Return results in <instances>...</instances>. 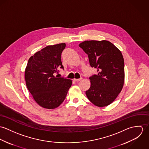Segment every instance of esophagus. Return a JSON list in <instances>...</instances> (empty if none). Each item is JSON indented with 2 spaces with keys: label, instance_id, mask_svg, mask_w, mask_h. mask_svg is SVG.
<instances>
[{
  "label": "esophagus",
  "instance_id": "1",
  "mask_svg": "<svg viewBox=\"0 0 149 149\" xmlns=\"http://www.w3.org/2000/svg\"><path fill=\"white\" fill-rule=\"evenodd\" d=\"M81 79H82L81 78V79H74V81H76V82H78V81H80Z\"/></svg>",
  "mask_w": 149,
  "mask_h": 149
}]
</instances>
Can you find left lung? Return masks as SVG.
<instances>
[{"instance_id": "left-lung-1", "label": "left lung", "mask_w": 149, "mask_h": 149, "mask_svg": "<svg viewBox=\"0 0 149 149\" xmlns=\"http://www.w3.org/2000/svg\"><path fill=\"white\" fill-rule=\"evenodd\" d=\"M79 46L88 54L90 65L98 72L89 77L91 86L86 91V95L94 105L107 106L115 100L123 86V55L113 44L106 40L85 41Z\"/></svg>"}]
</instances>
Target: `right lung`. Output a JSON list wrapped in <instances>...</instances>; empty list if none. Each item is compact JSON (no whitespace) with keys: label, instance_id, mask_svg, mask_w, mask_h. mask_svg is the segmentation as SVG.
Segmentation results:
<instances>
[{"label":"right lung","instance_id":"1","mask_svg":"<svg viewBox=\"0 0 149 149\" xmlns=\"http://www.w3.org/2000/svg\"><path fill=\"white\" fill-rule=\"evenodd\" d=\"M65 43L49 45L31 56L27 64L24 77L27 88L36 103L47 109L59 106L66 98L72 81L54 74L64 69L61 56Z\"/></svg>","mask_w":149,"mask_h":149}]
</instances>
